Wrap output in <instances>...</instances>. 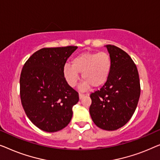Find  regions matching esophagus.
Returning <instances> with one entry per match:
<instances>
[{"label":"esophagus","instance_id":"34e87169","mask_svg":"<svg viewBox=\"0 0 160 160\" xmlns=\"http://www.w3.org/2000/svg\"><path fill=\"white\" fill-rule=\"evenodd\" d=\"M85 97V94H82V93H80L79 94V98L80 99H82V98H83Z\"/></svg>","mask_w":160,"mask_h":160}]
</instances>
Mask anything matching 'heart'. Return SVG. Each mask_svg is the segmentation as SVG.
Wrapping results in <instances>:
<instances>
[{
  "instance_id": "1",
  "label": "heart",
  "mask_w": 160,
  "mask_h": 160,
  "mask_svg": "<svg viewBox=\"0 0 160 160\" xmlns=\"http://www.w3.org/2000/svg\"><path fill=\"white\" fill-rule=\"evenodd\" d=\"M112 68V60L109 53L105 51L84 52L72 60V65L67 64L63 68V75L71 87L77 85L82 74L85 81L80 85L81 91L91 88L101 87L109 79Z\"/></svg>"
}]
</instances>
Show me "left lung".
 Instances as JSON below:
<instances>
[{
	"mask_svg": "<svg viewBox=\"0 0 160 160\" xmlns=\"http://www.w3.org/2000/svg\"><path fill=\"white\" fill-rule=\"evenodd\" d=\"M112 60L109 79L102 88L91 94L92 120L106 130L125 125L135 112L141 94L137 67L129 55L115 46L107 45Z\"/></svg>",
	"mask_w": 160,
	"mask_h": 160,
	"instance_id": "left-lung-1",
	"label": "left lung"
}]
</instances>
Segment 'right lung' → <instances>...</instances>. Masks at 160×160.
I'll use <instances>...</instances> for the list:
<instances>
[{
	"label": "right lung",
	"instance_id": "obj_1",
	"mask_svg": "<svg viewBox=\"0 0 160 160\" xmlns=\"http://www.w3.org/2000/svg\"><path fill=\"white\" fill-rule=\"evenodd\" d=\"M77 46L44 48L28 58L20 76L23 109L36 127L57 132L69 124L78 93L67 82L63 68Z\"/></svg>",
	"mask_w": 160,
	"mask_h": 160
}]
</instances>
